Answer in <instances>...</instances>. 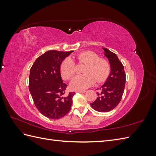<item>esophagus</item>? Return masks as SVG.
I'll return each mask as SVG.
<instances>
[{"label":"esophagus","instance_id":"1","mask_svg":"<svg viewBox=\"0 0 156 156\" xmlns=\"http://www.w3.org/2000/svg\"><path fill=\"white\" fill-rule=\"evenodd\" d=\"M85 90H76V92H79V93H84Z\"/></svg>","mask_w":156,"mask_h":156}]
</instances>
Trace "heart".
<instances>
[{
    "instance_id": "b5f03b06",
    "label": "heart",
    "mask_w": 156,
    "mask_h": 156,
    "mask_svg": "<svg viewBox=\"0 0 156 156\" xmlns=\"http://www.w3.org/2000/svg\"><path fill=\"white\" fill-rule=\"evenodd\" d=\"M76 59L80 64H86L83 69L84 74L76 76L71 82L70 87L74 90H82L91 87L97 80L102 82L107 80L111 72V66L107 59L99 58L96 53L91 51H82L76 55ZM74 62L70 58H66L62 62L60 72L62 78L69 80L76 74Z\"/></svg>"
}]
</instances>
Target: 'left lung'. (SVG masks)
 I'll list each match as a JSON object with an SVG mask.
<instances>
[{"label":"left lung","mask_w":156,"mask_h":156,"mask_svg":"<svg viewBox=\"0 0 156 156\" xmlns=\"http://www.w3.org/2000/svg\"><path fill=\"white\" fill-rule=\"evenodd\" d=\"M104 54L108 59L111 73L105 84L99 88L98 97L90 103L92 108L101 112L111 111L120 102L123 94L126 75L124 67L117 55L107 48H102Z\"/></svg>","instance_id":"1"}]
</instances>
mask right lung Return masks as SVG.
I'll return each mask as SVG.
<instances>
[{
    "label": "right lung",
    "mask_w": 156,
    "mask_h": 156,
    "mask_svg": "<svg viewBox=\"0 0 156 156\" xmlns=\"http://www.w3.org/2000/svg\"><path fill=\"white\" fill-rule=\"evenodd\" d=\"M72 52L46 51L37 58L30 69L29 91L35 107L48 118L60 119L71 108L75 92L65 94L67 84L62 81L60 66Z\"/></svg>",
    "instance_id": "1"
}]
</instances>
